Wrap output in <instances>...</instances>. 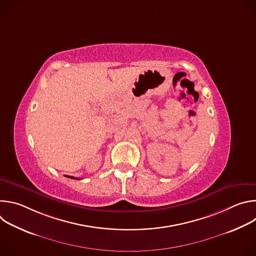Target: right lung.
I'll return each mask as SVG.
<instances>
[{
	"label": "right lung",
	"instance_id": "obj_1",
	"mask_svg": "<svg viewBox=\"0 0 256 256\" xmlns=\"http://www.w3.org/2000/svg\"><path fill=\"white\" fill-rule=\"evenodd\" d=\"M68 178H72V179H79V178H76V177H72V176H68Z\"/></svg>",
	"mask_w": 256,
	"mask_h": 256
}]
</instances>
